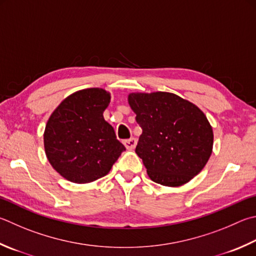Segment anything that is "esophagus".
Returning a JSON list of instances; mask_svg holds the SVG:
<instances>
[{
	"label": "esophagus",
	"instance_id": "obj_1",
	"mask_svg": "<svg viewBox=\"0 0 256 256\" xmlns=\"http://www.w3.org/2000/svg\"><path fill=\"white\" fill-rule=\"evenodd\" d=\"M123 143H124V146H126L128 150H133V148L136 146L138 140L136 138H128V140H124Z\"/></svg>",
	"mask_w": 256,
	"mask_h": 256
}]
</instances>
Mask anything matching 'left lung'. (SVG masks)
<instances>
[{
    "label": "left lung",
    "mask_w": 256,
    "mask_h": 256,
    "mask_svg": "<svg viewBox=\"0 0 256 256\" xmlns=\"http://www.w3.org/2000/svg\"><path fill=\"white\" fill-rule=\"evenodd\" d=\"M128 104L142 128L136 148L152 181L168 187L187 184L206 166L214 134L206 115L172 92H132Z\"/></svg>",
    "instance_id": "8db88e82"
}]
</instances>
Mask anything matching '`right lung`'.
I'll return each mask as SVG.
<instances>
[{
    "instance_id": "1",
    "label": "right lung",
    "mask_w": 256,
    "mask_h": 256,
    "mask_svg": "<svg viewBox=\"0 0 256 256\" xmlns=\"http://www.w3.org/2000/svg\"><path fill=\"white\" fill-rule=\"evenodd\" d=\"M110 94L87 88L69 95L46 125L44 151L57 172L75 184H87L110 172L125 146L103 113Z\"/></svg>"
}]
</instances>
